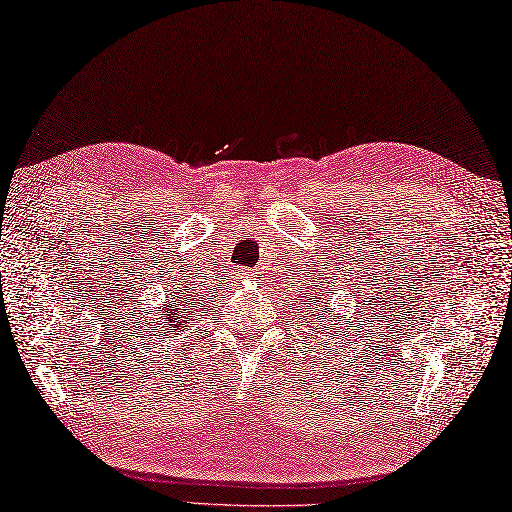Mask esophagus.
<instances>
[{"instance_id": "esophagus-1", "label": "esophagus", "mask_w": 512, "mask_h": 512, "mask_svg": "<svg viewBox=\"0 0 512 512\" xmlns=\"http://www.w3.org/2000/svg\"><path fill=\"white\" fill-rule=\"evenodd\" d=\"M241 278H250V280H256V278H258V275H256L254 271H250V269H247V271H243V273H241Z\"/></svg>"}]
</instances>
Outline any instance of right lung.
Returning <instances> with one entry per match:
<instances>
[{
    "label": "right lung",
    "instance_id": "1",
    "mask_svg": "<svg viewBox=\"0 0 512 512\" xmlns=\"http://www.w3.org/2000/svg\"><path fill=\"white\" fill-rule=\"evenodd\" d=\"M189 288H191V284L183 286L181 293H172V297L168 301H163L165 303V308H163L165 319H168V323H176V327H178V323H181V319H183V312L181 310H193V308H196V299H191V295H187Z\"/></svg>",
    "mask_w": 512,
    "mask_h": 512
}]
</instances>
